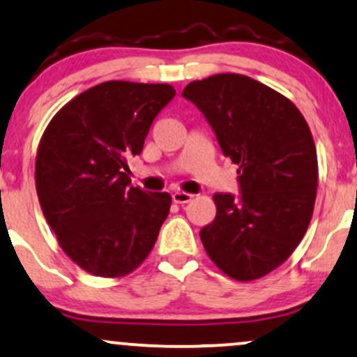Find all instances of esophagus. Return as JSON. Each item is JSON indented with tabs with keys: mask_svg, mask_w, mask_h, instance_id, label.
Returning <instances> with one entry per match:
<instances>
[{
	"mask_svg": "<svg viewBox=\"0 0 357 357\" xmlns=\"http://www.w3.org/2000/svg\"><path fill=\"white\" fill-rule=\"evenodd\" d=\"M191 199H192V195H190V192H183V191L173 192V201L176 204H186L190 203Z\"/></svg>",
	"mask_w": 357,
	"mask_h": 357,
	"instance_id": "34e87169",
	"label": "esophagus"
}]
</instances>
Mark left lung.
Returning a JSON list of instances; mask_svg holds the SVG:
<instances>
[{"instance_id":"8db88e82","label":"left lung","mask_w":357,"mask_h":357,"mask_svg":"<svg viewBox=\"0 0 357 357\" xmlns=\"http://www.w3.org/2000/svg\"><path fill=\"white\" fill-rule=\"evenodd\" d=\"M183 98L239 166V195L216 192V218L199 231L213 263L236 281L263 278L301 243L317 190L309 126L287 98L243 75L192 81Z\"/></svg>"}]
</instances>
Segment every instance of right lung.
<instances>
[{
  "label": "right lung",
  "mask_w": 357,
  "mask_h": 357,
  "mask_svg": "<svg viewBox=\"0 0 357 357\" xmlns=\"http://www.w3.org/2000/svg\"><path fill=\"white\" fill-rule=\"evenodd\" d=\"M174 94L169 84L106 81L63 106L41 137L43 214L63 251L94 276L136 269L167 218L171 196L131 186L128 161Z\"/></svg>",
  "instance_id": "add662e5"
}]
</instances>
